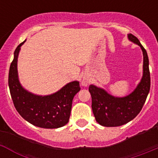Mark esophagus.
Instances as JSON below:
<instances>
[{"mask_svg":"<svg viewBox=\"0 0 158 158\" xmlns=\"http://www.w3.org/2000/svg\"><path fill=\"white\" fill-rule=\"evenodd\" d=\"M89 84V79L88 77H84L83 79L81 81V85L83 86H87Z\"/></svg>","mask_w":158,"mask_h":158,"instance_id":"1","label":"esophagus"}]
</instances>
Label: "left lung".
I'll use <instances>...</instances> for the list:
<instances>
[{"label": "left lung", "instance_id": "8db88e82", "mask_svg": "<svg viewBox=\"0 0 158 158\" xmlns=\"http://www.w3.org/2000/svg\"><path fill=\"white\" fill-rule=\"evenodd\" d=\"M128 39L142 48L143 53V76L135 91L125 97H114L104 89L89 85L92 108L96 122L104 127H118L127 123L138 115L147 98L150 89L149 58L146 49L132 34Z\"/></svg>", "mask_w": 158, "mask_h": 158}]
</instances>
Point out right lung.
Segmentation results:
<instances>
[{"label": "right lung", "mask_w": 158, "mask_h": 158, "mask_svg": "<svg viewBox=\"0 0 158 158\" xmlns=\"http://www.w3.org/2000/svg\"><path fill=\"white\" fill-rule=\"evenodd\" d=\"M16 47L9 68L8 86L16 111L30 123L42 128L54 129L69 122L73 99L81 90L78 81L67 84L59 91L50 96H36L26 91L19 82L17 58L20 47Z\"/></svg>", "instance_id": "1"}]
</instances>
